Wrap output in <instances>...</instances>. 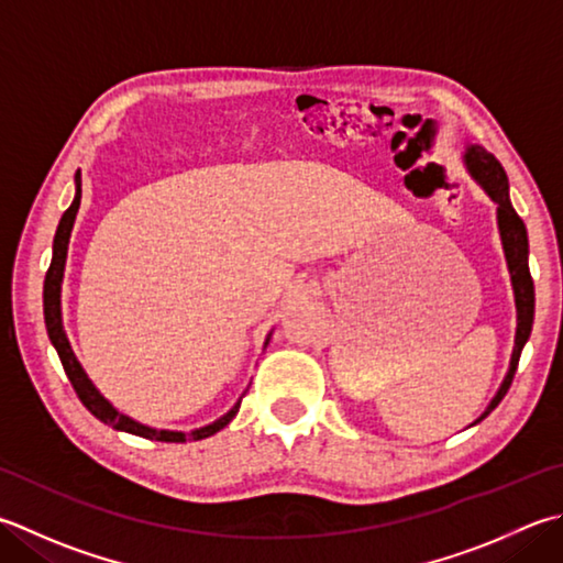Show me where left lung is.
I'll return each mask as SVG.
<instances>
[{"mask_svg": "<svg viewBox=\"0 0 563 563\" xmlns=\"http://www.w3.org/2000/svg\"><path fill=\"white\" fill-rule=\"evenodd\" d=\"M464 163L471 173V178L476 180L490 200L495 202V214H498V231H500V241H503V251H505V261H508V271H510V283H512V292H515V310H517V329H515V346H512V356H510V368L505 373V378L500 383L498 393L493 395V400L488 402L486 410L478 417L476 422L486 420V417L500 405V400L508 393L512 376L517 371V361H520L522 349L527 344V339L532 334V322H534V283L530 275V241H527V227L520 219V214L515 212V207L510 202V183L508 175H505L500 161L488 153L478 143H468L464 151ZM471 424V427H473Z\"/></svg>", "mask_w": 563, "mask_h": 563, "instance_id": "left-lung-1", "label": "left lung"}]
</instances>
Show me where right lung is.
<instances>
[{"instance_id":"add662e5","label":"right lung","mask_w":563,"mask_h":563,"mask_svg":"<svg viewBox=\"0 0 563 563\" xmlns=\"http://www.w3.org/2000/svg\"><path fill=\"white\" fill-rule=\"evenodd\" d=\"M80 197H82V180H80V170L75 173V197H73V205L65 209L63 217H60V224L55 229V239H53V258H51V268L46 273V283H43V314H46V329H48V339L51 344L55 346L60 356V363L65 368V376L70 378L73 388L77 393V398L80 402L90 410L99 422H104L109 427H114L117 432H129V434H136L143 439H153V442H187V439H207L217 434L219 429H224L231 420H234L239 407H241V398L234 402V407L227 415L219 417L212 424H205V427H197L192 432H178V429H156V427H148V424H141L136 422L134 417H129L124 412H119L117 407L109 402L102 393L97 390V385L87 376L82 363L77 361L75 351L68 341V334H65V327H63V310H60V290H63V273H65V261H68V244H70V234H73V224H75V217H77V209H80ZM273 332L263 341V349L268 346Z\"/></svg>"}]
</instances>
